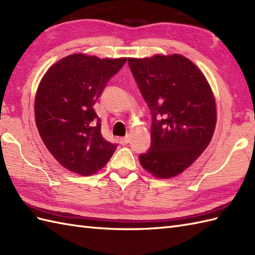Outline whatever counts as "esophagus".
<instances>
[{"label": "esophagus", "instance_id": "obj_1", "mask_svg": "<svg viewBox=\"0 0 255 255\" xmlns=\"http://www.w3.org/2000/svg\"><path fill=\"white\" fill-rule=\"evenodd\" d=\"M129 141H130V137H129V136H126L125 138H122V139H121V143L124 144V145L128 144Z\"/></svg>", "mask_w": 255, "mask_h": 255}]
</instances>
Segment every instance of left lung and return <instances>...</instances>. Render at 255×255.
Wrapping results in <instances>:
<instances>
[{
    "label": "left lung",
    "instance_id": "8db88e82",
    "mask_svg": "<svg viewBox=\"0 0 255 255\" xmlns=\"http://www.w3.org/2000/svg\"><path fill=\"white\" fill-rule=\"evenodd\" d=\"M151 111V145L139 156L156 178L181 174L208 147L217 123L215 96L200 69L182 55L128 58Z\"/></svg>",
    "mask_w": 255,
    "mask_h": 255
}]
</instances>
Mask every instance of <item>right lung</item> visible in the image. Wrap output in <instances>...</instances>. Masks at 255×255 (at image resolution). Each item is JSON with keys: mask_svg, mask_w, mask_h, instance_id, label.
<instances>
[{"mask_svg": "<svg viewBox=\"0 0 255 255\" xmlns=\"http://www.w3.org/2000/svg\"><path fill=\"white\" fill-rule=\"evenodd\" d=\"M126 60L72 53L53 63L40 80L35 96L36 126L46 148L67 170L93 175L115 152L117 144L102 136L93 106Z\"/></svg>", "mask_w": 255, "mask_h": 255, "instance_id": "right-lung-1", "label": "right lung"}]
</instances>
